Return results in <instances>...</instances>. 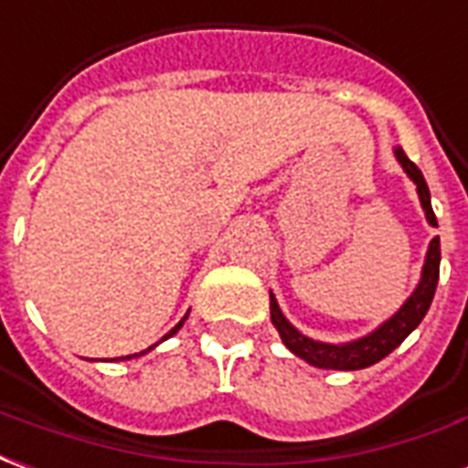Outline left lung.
<instances>
[{
	"mask_svg": "<svg viewBox=\"0 0 468 468\" xmlns=\"http://www.w3.org/2000/svg\"><path fill=\"white\" fill-rule=\"evenodd\" d=\"M399 164L404 166V172L409 174V179L416 184V192H419V201H421V209L426 214V221L436 227L434 209H431V197H429V186L424 182V174L419 172L404 149L397 146L394 149ZM439 261H441V247H439V237L431 239L429 251H426L424 269H421V282L414 289V294L409 296L404 306L399 309L391 319L381 324L378 329H374L367 336H361L356 342L349 344H324L314 342L309 336L294 329L292 324L286 322V316L282 314L279 304H276L274 294L269 292V309H271V324L276 326V332L282 336V342L286 344V349L296 354L299 359L309 361L312 367L319 369H342V371H354V369H367L371 364H377L384 356H388L391 351L397 349L399 344L407 339L409 334L414 332L416 326L421 324V319L431 306L434 299L436 282H439Z\"/></svg>",
	"mask_w": 468,
	"mask_h": 468,
	"instance_id": "obj_1",
	"label": "left lung"
}]
</instances>
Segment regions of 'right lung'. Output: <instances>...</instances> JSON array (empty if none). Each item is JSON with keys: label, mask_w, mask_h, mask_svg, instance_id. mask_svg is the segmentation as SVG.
<instances>
[{"label": "right lung", "mask_w": 468, "mask_h": 468, "mask_svg": "<svg viewBox=\"0 0 468 468\" xmlns=\"http://www.w3.org/2000/svg\"><path fill=\"white\" fill-rule=\"evenodd\" d=\"M186 316H189V314H186ZM186 316H184V319H186ZM184 319H182V322H179V324H176V326H174L172 332L166 334V336H164V339H169V336H172V334H176V332H179V329H182ZM164 339H162V342H164ZM149 349H154V346H149ZM149 349H146V351H149ZM146 351H139V354H132V356H142V354H146ZM132 356H126V359H132ZM122 359H124V356H122ZM117 361H119V359H117Z\"/></svg>", "instance_id": "obj_1"}]
</instances>
